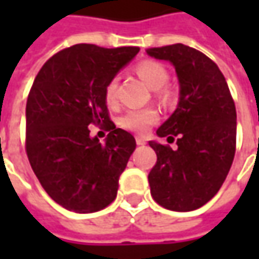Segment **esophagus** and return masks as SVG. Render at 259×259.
Returning <instances> with one entry per match:
<instances>
[{
	"label": "esophagus",
	"instance_id": "34e87169",
	"mask_svg": "<svg viewBox=\"0 0 259 259\" xmlns=\"http://www.w3.org/2000/svg\"><path fill=\"white\" fill-rule=\"evenodd\" d=\"M135 141H137V144H138V145H144L145 144V140H144V138H141V137H137V138H135Z\"/></svg>",
	"mask_w": 259,
	"mask_h": 259
}]
</instances>
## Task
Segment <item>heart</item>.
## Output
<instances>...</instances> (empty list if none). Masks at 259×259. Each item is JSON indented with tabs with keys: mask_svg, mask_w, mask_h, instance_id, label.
Wrapping results in <instances>:
<instances>
[{
	"mask_svg": "<svg viewBox=\"0 0 259 259\" xmlns=\"http://www.w3.org/2000/svg\"><path fill=\"white\" fill-rule=\"evenodd\" d=\"M135 72L151 89H155L157 98H160L161 101L170 99V91L164 86L168 80V70L165 69L164 65L155 60H144L137 65ZM116 89H118V79L116 77L109 79L104 89V99L108 106L116 105ZM157 121H158V112L154 108H143V109H131L125 112L119 118V125L128 131L144 134Z\"/></svg>",
	"mask_w": 259,
	"mask_h": 259,
	"instance_id": "b5f03b06",
	"label": "heart"
}]
</instances>
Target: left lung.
<instances>
[{
    "mask_svg": "<svg viewBox=\"0 0 259 259\" xmlns=\"http://www.w3.org/2000/svg\"><path fill=\"white\" fill-rule=\"evenodd\" d=\"M173 63L180 98L173 115L157 130L177 148L150 141L157 163L148 174L151 196L174 212L202 207L222 187L236 148V109L225 76L213 60L182 43L147 49Z\"/></svg>",
    "mask_w": 259,
    "mask_h": 259,
    "instance_id": "8db88e82",
    "label": "left lung"
}]
</instances>
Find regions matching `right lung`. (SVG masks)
I'll use <instances>...</instances> for the list:
<instances>
[{"instance_id":"right-lung-1","label":"right lung","mask_w":259,"mask_h":259,"mask_svg":"<svg viewBox=\"0 0 259 259\" xmlns=\"http://www.w3.org/2000/svg\"><path fill=\"white\" fill-rule=\"evenodd\" d=\"M140 52L75 45L52 56L35 76L25 106V151L46 193L76 213H92L116 197L135 138L116 128L105 85ZM102 124L105 143L89 135Z\"/></svg>"}]
</instances>
